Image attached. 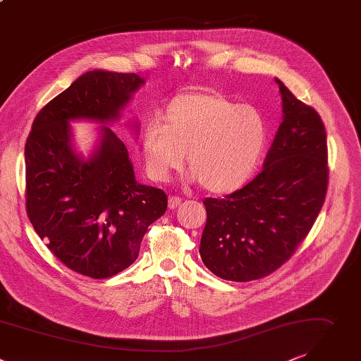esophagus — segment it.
Returning <instances> with one entry per match:
<instances>
[{"label":"esophagus","instance_id":"esophagus-1","mask_svg":"<svg viewBox=\"0 0 361 361\" xmlns=\"http://www.w3.org/2000/svg\"><path fill=\"white\" fill-rule=\"evenodd\" d=\"M182 203V199L179 196H169V207L175 209Z\"/></svg>","mask_w":361,"mask_h":361}]
</instances>
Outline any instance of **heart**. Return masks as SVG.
Segmentation results:
<instances>
[{
    "mask_svg": "<svg viewBox=\"0 0 361 361\" xmlns=\"http://www.w3.org/2000/svg\"><path fill=\"white\" fill-rule=\"evenodd\" d=\"M266 143L262 115L249 105H235L216 91H186L171 99L161 125L142 135V157L148 175L164 182L188 165L212 193H229L255 172Z\"/></svg>",
    "mask_w": 361,
    "mask_h": 361,
    "instance_id": "obj_1",
    "label": "heart"
}]
</instances>
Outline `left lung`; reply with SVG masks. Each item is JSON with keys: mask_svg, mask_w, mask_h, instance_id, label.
Listing matches in <instances>:
<instances>
[{"mask_svg": "<svg viewBox=\"0 0 361 361\" xmlns=\"http://www.w3.org/2000/svg\"><path fill=\"white\" fill-rule=\"evenodd\" d=\"M283 121L263 171L224 199L206 197L199 253L225 280L269 276L289 260L312 231L329 185L327 135L314 108L276 80Z\"/></svg>", "mask_w": 361, "mask_h": 361, "instance_id": "obj_1", "label": "left lung"}]
</instances>
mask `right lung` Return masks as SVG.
<instances>
[{"mask_svg":"<svg viewBox=\"0 0 361 361\" xmlns=\"http://www.w3.org/2000/svg\"><path fill=\"white\" fill-rule=\"evenodd\" d=\"M140 84L136 74L87 72L37 114L25 143L30 222L59 262L92 279L111 277L136 260L168 196L136 182L125 143L108 126L90 161L77 157L68 121L116 119Z\"/></svg>","mask_w":361,"mask_h":361,"instance_id":"add662e5","label":"right lung"}]
</instances>
